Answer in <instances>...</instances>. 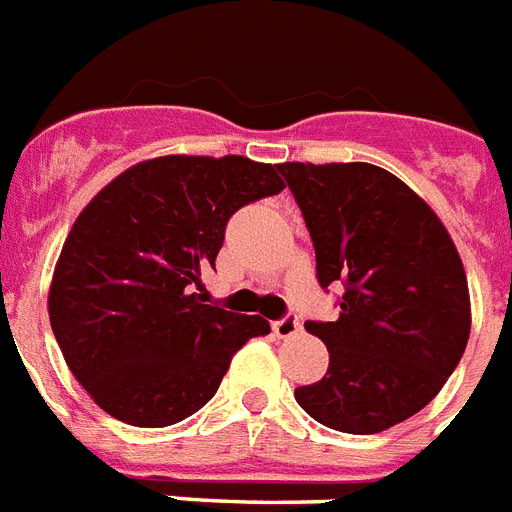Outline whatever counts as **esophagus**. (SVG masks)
Returning <instances> with one entry per match:
<instances>
[{
	"mask_svg": "<svg viewBox=\"0 0 512 512\" xmlns=\"http://www.w3.org/2000/svg\"><path fill=\"white\" fill-rule=\"evenodd\" d=\"M272 329H274V334L279 336V339H287V336L298 334V331H300V321H298V316H292V313H287V316H282V318H279V321L272 323Z\"/></svg>",
	"mask_w": 512,
	"mask_h": 512,
	"instance_id": "esophagus-1",
	"label": "esophagus"
}]
</instances>
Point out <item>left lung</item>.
I'll return each instance as SVG.
<instances>
[{"instance_id": "1", "label": "left lung", "mask_w": 512, "mask_h": 512, "mask_svg": "<svg viewBox=\"0 0 512 512\" xmlns=\"http://www.w3.org/2000/svg\"><path fill=\"white\" fill-rule=\"evenodd\" d=\"M336 321H305L329 349L318 383L295 388L310 417L373 435L430 404L464 355L469 285L451 235L404 181L370 163H285Z\"/></svg>"}]
</instances>
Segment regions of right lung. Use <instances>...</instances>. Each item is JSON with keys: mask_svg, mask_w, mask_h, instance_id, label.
Segmentation results:
<instances>
[{"mask_svg": "<svg viewBox=\"0 0 512 512\" xmlns=\"http://www.w3.org/2000/svg\"><path fill=\"white\" fill-rule=\"evenodd\" d=\"M285 189L274 165L227 155L155 157L82 209L61 248L48 318L95 404L134 427H168L212 399L230 360L269 321L207 305L227 220Z\"/></svg>", "mask_w": 512, "mask_h": 512, "instance_id": "add662e5", "label": "right lung"}]
</instances>
